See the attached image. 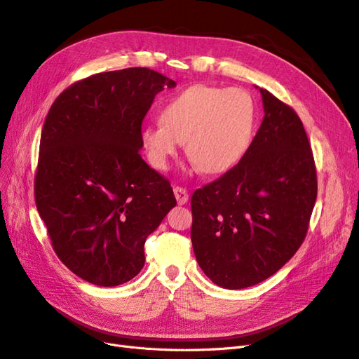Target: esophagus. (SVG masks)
Instances as JSON below:
<instances>
[{
  "label": "esophagus",
  "instance_id": "1",
  "mask_svg": "<svg viewBox=\"0 0 359 359\" xmlns=\"http://www.w3.org/2000/svg\"><path fill=\"white\" fill-rule=\"evenodd\" d=\"M173 193H175V198H177V202L180 205H184L187 201H189V191L184 189V187H175L173 189Z\"/></svg>",
  "mask_w": 359,
  "mask_h": 359
}]
</instances>
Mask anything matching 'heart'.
<instances>
[{
    "mask_svg": "<svg viewBox=\"0 0 359 359\" xmlns=\"http://www.w3.org/2000/svg\"><path fill=\"white\" fill-rule=\"evenodd\" d=\"M257 107L248 91L191 85L163 104L160 124L140 132V144L151 166L165 170L180 144L201 172L215 175L233 168L252 144Z\"/></svg>",
    "mask_w": 359,
    "mask_h": 359,
    "instance_id": "heart-1",
    "label": "heart"
}]
</instances>
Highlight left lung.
Listing matches in <instances>:
<instances>
[{"label": "left lung", "mask_w": 359, "mask_h": 359, "mask_svg": "<svg viewBox=\"0 0 359 359\" xmlns=\"http://www.w3.org/2000/svg\"><path fill=\"white\" fill-rule=\"evenodd\" d=\"M244 157L191 196V244L212 283L244 289L297 253L318 196L316 166L298 114L269 91Z\"/></svg>", "instance_id": "1"}]
</instances>
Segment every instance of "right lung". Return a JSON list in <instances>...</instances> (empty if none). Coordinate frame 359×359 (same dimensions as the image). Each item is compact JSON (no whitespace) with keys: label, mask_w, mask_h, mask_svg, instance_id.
I'll return each mask as SVG.
<instances>
[{"label":"right lung","mask_w":359,"mask_h":359,"mask_svg":"<svg viewBox=\"0 0 359 359\" xmlns=\"http://www.w3.org/2000/svg\"><path fill=\"white\" fill-rule=\"evenodd\" d=\"M177 83L132 67L74 82L52 103L34 178L37 211L53 252L97 286L139 274L145 241L177 205L170 182L140 157L144 118Z\"/></svg>","instance_id":"add662e5"}]
</instances>
